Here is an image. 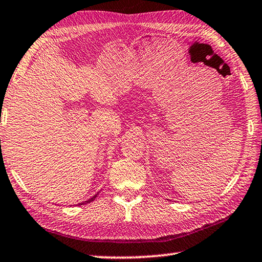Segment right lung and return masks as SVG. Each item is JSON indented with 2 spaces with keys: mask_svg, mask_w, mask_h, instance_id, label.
I'll list each match as a JSON object with an SVG mask.
<instances>
[{
  "mask_svg": "<svg viewBox=\"0 0 262 262\" xmlns=\"http://www.w3.org/2000/svg\"><path fill=\"white\" fill-rule=\"evenodd\" d=\"M95 198H96V195H94L93 198H91V199H89V200H86L85 203H80V204H81V205H84V204H89V203H91V201H93ZM80 204H79V205H80Z\"/></svg>",
  "mask_w": 262,
  "mask_h": 262,
  "instance_id": "obj_1",
  "label": "right lung"
}]
</instances>
